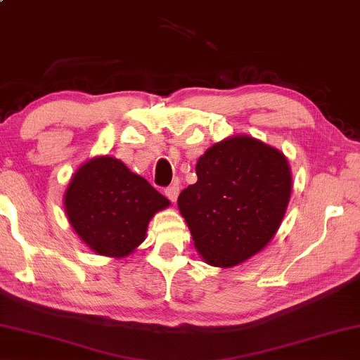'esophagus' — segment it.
I'll list each match as a JSON object with an SVG mask.
<instances>
[{
  "label": "esophagus",
  "instance_id": "esophagus-1",
  "mask_svg": "<svg viewBox=\"0 0 360 360\" xmlns=\"http://www.w3.org/2000/svg\"><path fill=\"white\" fill-rule=\"evenodd\" d=\"M166 196L170 199V201L175 202L176 198H179V186H176V185L169 186L166 190Z\"/></svg>",
  "mask_w": 360,
  "mask_h": 360
}]
</instances>
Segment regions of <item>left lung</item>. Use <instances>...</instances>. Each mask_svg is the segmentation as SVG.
I'll use <instances>...</instances> for the list:
<instances>
[{"mask_svg":"<svg viewBox=\"0 0 360 360\" xmlns=\"http://www.w3.org/2000/svg\"><path fill=\"white\" fill-rule=\"evenodd\" d=\"M196 175L176 204L202 260L233 268L262 252L290 201L284 153L249 135H233L205 150Z\"/></svg>","mask_w":360,"mask_h":360,"instance_id":"obj_1","label":"left lung"}]
</instances>
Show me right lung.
<instances>
[{"mask_svg": "<svg viewBox=\"0 0 360 360\" xmlns=\"http://www.w3.org/2000/svg\"><path fill=\"white\" fill-rule=\"evenodd\" d=\"M170 201L124 162L103 155L76 169L63 194L70 225L92 252L124 258L146 239L148 223Z\"/></svg>", "mask_w": 360, "mask_h": 360, "instance_id": "right-lung-1", "label": "right lung"}]
</instances>
